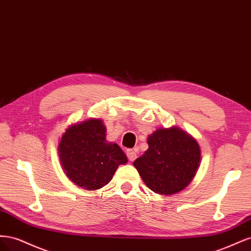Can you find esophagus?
Masks as SVG:
<instances>
[{"label": "esophagus", "mask_w": 251, "mask_h": 251, "mask_svg": "<svg viewBox=\"0 0 251 251\" xmlns=\"http://www.w3.org/2000/svg\"><path fill=\"white\" fill-rule=\"evenodd\" d=\"M126 156L130 161H134L135 159L137 158V154H136V151L133 150H126Z\"/></svg>", "instance_id": "34e87169"}]
</instances>
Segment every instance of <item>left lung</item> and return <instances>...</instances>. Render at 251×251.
Masks as SVG:
<instances>
[{"label":"left lung","instance_id":"8db88e82","mask_svg":"<svg viewBox=\"0 0 251 251\" xmlns=\"http://www.w3.org/2000/svg\"><path fill=\"white\" fill-rule=\"evenodd\" d=\"M148 144L149 149L133 163L144 183L159 195L183 191L199 168L201 151L197 140L172 126L149 135Z\"/></svg>","mask_w":251,"mask_h":251}]
</instances>
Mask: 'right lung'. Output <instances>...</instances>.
I'll return each instance as SVG.
<instances>
[{
  "label": "right lung",
  "mask_w": 251,
  "mask_h": 251,
  "mask_svg": "<svg viewBox=\"0 0 251 251\" xmlns=\"http://www.w3.org/2000/svg\"><path fill=\"white\" fill-rule=\"evenodd\" d=\"M101 119L90 118L70 126L58 143L59 160L73 183L87 191L107 185L127 158L117 143L105 140Z\"/></svg>",
  "instance_id": "1"
}]
</instances>
